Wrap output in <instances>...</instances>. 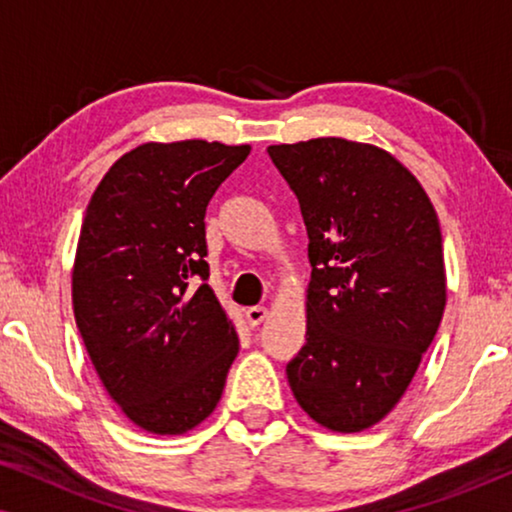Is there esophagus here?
<instances>
[{
  "mask_svg": "<svg viewBox=\"0 0 512 512\" xmlns=\"http://www.w3.org/2000/svg\"><path fill=\"white\" fill-rule=\"evenodd\" d=\"M265 317H268V310H265V307H249V310H244V319H247V324L251 328L261 326Z\"/></svg>",
  "mask_w": 512,
  "mask_h": 512,
  "instance_id": "34e87169",
  "label": "esophagus"
}]
</instances>
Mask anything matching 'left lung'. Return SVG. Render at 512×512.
<instances>
[{"instance_id":"left-lung-1","label":"left lung","mask_w":512,"mask_h":512,"mask_svg":"<svg viewBox=\"0 0 512 512\" xmlns=\"http://www.w3.org/2000/svg\"><path fill=\"white\" fill-rule=\"evenodd\" d=\"M268 153L310 237L307 342L286 366L291 391L317 424L359 433L396 408L443 319L438 214L375 144L317 137Z\"/></svg>"}]
</instances>
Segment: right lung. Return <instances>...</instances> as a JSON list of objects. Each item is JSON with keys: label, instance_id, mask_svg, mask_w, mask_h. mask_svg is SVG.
Instances as JSON below:
<instances>
[{"label": "right lung", "instance_id": "1", "mask_svg": "<svg viewBox=\"0 0 512 512\" xmlns=\"http://www.w3.org/2000/svg\"><path fill=\"white\" fill-rule=\"evenodd\" d=\"M249 151L205 139L142 144L109 167L83 216L76 326L107 394L149 433L205 422L240 352L205 282V212Z\"/></svg>", "mask_w": 512, "mask_h": 512}]
</instances>
